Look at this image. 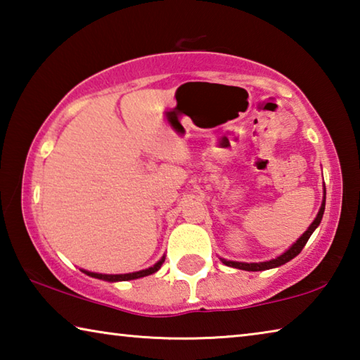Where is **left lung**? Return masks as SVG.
<instances>
[{
	"label": "left lung",
	"mask_w": 360,
	"mask_h": 360,
	"mask_svg": "<svg viewBox=\"0 0 360 360\" xmlns=\"http://www.w3.org/2000/svg\"><path fill=\"white\" fill-rule=\"evenodd\" d=\"M324 210H326V187H324V200H322V205H321V210L318 212V216L313 221V224L309 225L308 230L304 231V233L298 238L294 245H292L288 251L284 254L279 255L276 259H271L268 262H259V264H246V262H233V260H225L221 259L222 264H225L227 266H233V268H240V270H246V271H262V270H270V268H276V266H281L284 264H288L289 260H292L302 252V249L307 245V241L309 240V236L313 235V231L318 229V225L322 221V214H324Z\"/></svg>",
	"instance_id": "8db88e82"
}]
</instances>
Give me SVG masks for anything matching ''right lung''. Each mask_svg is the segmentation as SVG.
<instances>
[{"label": "right lung", "mask_w": 360, "mask_h": 360, "mask_svg": "<svg viewBox=\"0 0 360 360\" xmlns=\"http://www.w3.org/2000/svg\"><path fill=\"white\" fill-rule=\"evenodd\" d=\"M163 262H165V257H162L160 260L157 262L154 266L150 268H146V270L141 271H135V273H125V275H101V273H94V271H87V270H81L85 275L96 278V279H103V281H109V283H115V281H130V279H138V278H143V276H149L152 273H155L160 270V266Z\"/></svg>", "instance_id": "1"}]
</instances>
